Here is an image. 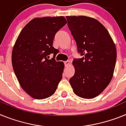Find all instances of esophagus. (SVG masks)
<instances>
[{"label": "esophagus", "instance_id": "1", "mask_svg": "<svg viewBox=\"0 0 126 126\" xmlns=\"http://www.w3.org/2000/svg\"><path fill=\"white\" fill-rule=\"evenodd\" d=\"M64 66H66H66H69V65H70V62H68V61L64 62Z\"/></svg>", "mask_w": 126, "mask_h": 126}]
</instances>
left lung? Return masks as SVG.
<instances>
[{
    "label": "left lung",
    "mask_w": 126,
    "mask_h": 126,
    "mask_svg": "<svg viewBox=\"0 0 126 126\" xmlns=\"http://www.w3.org/2000/svg\"><path fill=\"white\" fill-rule=\"evenodd\" d=\"M68 25L82 58L74 59L75 74L69 81L77 96L94 98L103 91L113 77L117 49L101 23L86 16H67Z\"/></svg>",
    "instance_id": "8db88e82"
}]
</instances>
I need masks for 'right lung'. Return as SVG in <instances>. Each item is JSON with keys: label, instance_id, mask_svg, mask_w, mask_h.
I'll return each instance as SVG.
<instances>
[{"label": "right lung", "instance_id": "add662e5", "mask_svg": "<svg viewBox=\"0 0 126 126\" xmlns=\"http://www.w3.org/2000/svg\"><path fill=\"white\" fill-rule=\"evenodd\" d=\"M67 21L63 16L35 17L21 31L12 51V64L21 87L37 99L55 93L64 64L54 60L58 49L52 46L54 35ZM53 58L49 60L48 55Z\"/></svg>", "mask_w": 126, "mask_h": 126}]
</instances>
